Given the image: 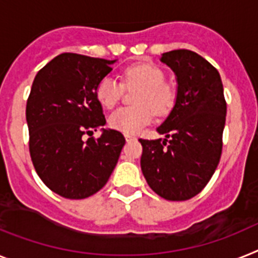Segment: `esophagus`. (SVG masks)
<instances>
[{
  "label": "esophagus",
  "instance_id": "1",
  "mask_svg": "<svg viewBox=\"0 0 258 258\" xmlns=\"http://www.w3.org/2000/svg\"><path fill=\"white\" fill-rule=\"evenodd\" d=\"M124 138H125V140H127V142H133V140L136 139L134 135H127V134L124 135Z\"/></svg>",
  "mask_w": 258,
  "mask_h": 258
}]
</instances>
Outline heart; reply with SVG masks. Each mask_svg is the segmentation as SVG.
<instances>
[{
	"instance_id": "obj_1",
	"label": "heart",
	"mask_w": 258,
	"mask_h": 258,
	"mask_svg": "<svg viewBox=\"0 0 258 258\" xmlns=\"http://www.w3.org/2000/svg\"><path fill=\"white\" fill-rule=\"evenodd\" d=\"M122 82L106 76L96 86V98L105 109H112L120 101L124 88H140L135 96L134 107H120L109 118L111 128L127 135H135L152 122L157 115H168L177 102L176 88L165 81L159 67L149 62H138L122 72ZM155 111L153 112V110Z\"/></svg>"
}]
</instances>
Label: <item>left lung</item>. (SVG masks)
<instances>
[{"mask_svg":"<svg viewBox=\"0 0 258 258\" xmlns=\"http://www.w3.org/2000/svg\"><path fill=\"white\" fill-rule=\"evenodd\" d=\"M177 76V102L157 131L165 139H139L142 172L168 201H187L205 189L220 161L227 103L219 72L189 49L162 53Z\"/></svg>","mask_w":258,"mask_h":258,"instance_id":"1","label":"left lung"}]
</instances>
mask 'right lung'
Here are the masks:
<instances>
[{
	"label": "right lung",
	"instance_id": "obj_1",
	"mask_svg": "<svg viewBox=\"0 0 258 258\" xmlns=\"http://www.w3.org/2000/svg\"><path fill=\"white\" fill-rule=\"evenodd\" d=\"M112 62L66 52L32 82L26 105L31 161L44 185L64 198L84 199L102 189L124 146L116 130L103 128L97 140L91 136L106 124L96 86Z\"/></svg>",
	"mask_w": 258,
	"mask_h": 258
}]
</instances>
